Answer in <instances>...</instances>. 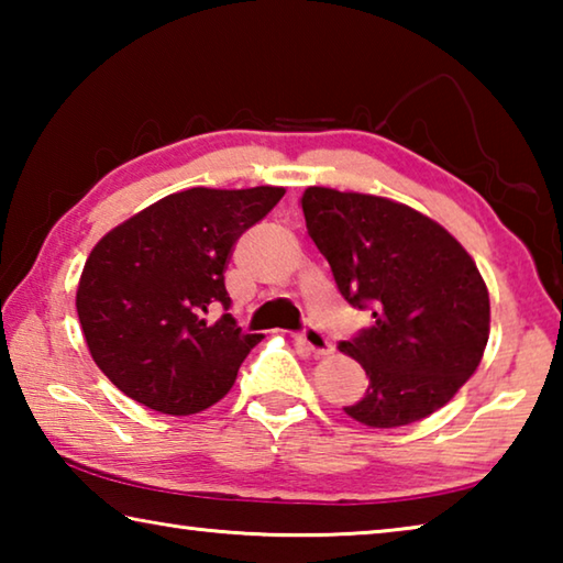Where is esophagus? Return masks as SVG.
Instances as JSON below:
<instances>
[{"instance_id":"esophagus-1","label":"esophagus","mask_w":563,"mask_h":563,"mask_svg":"<svg viewBox=\"0 0 563 563\" xmlns=\"http://www.w3.org/2000/svg\"><path fill=\"white\" fill-rule=\"evenodd\" d=\"M295 340H298L302 347H308V352H312V355H330V352H332V342L325 338V332L312 328V325H308L302 332H298Z\"/></svg>"}]
</instances>
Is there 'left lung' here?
I'll list each match as a JSON object with an SVG mask.
<instances>
[{"mask_svg": "<svg viewBox=\"0 0 563 563\" xmlns=\"http://www.w3.org/2000/svg\"><path fill=\"white\" fill-rule=\"evenodd\" d=\"M300 206L342 298L373 310V325L340 342L369 377L345 412L375 430L430 417L476 373L489 340V290L472 255L389 198L310 186Z\"/></svg>", "mask_w": 563, "mask_h": 563, "instance_id": "1", "label": "left lung"}]
</instances>
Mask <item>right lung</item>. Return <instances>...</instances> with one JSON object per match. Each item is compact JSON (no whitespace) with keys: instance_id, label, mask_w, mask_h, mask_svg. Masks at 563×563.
Wrapping results in <instances>:
<instances>
[{"instance_id":"add662e5","label":"right lung","mask_w":563,"mask_h":563,"mask_svg":"<svg viewBox=\"0 0 563 563\" xmlns=\"http://www.w3.org/2000/svg\"><path fill=\"white\" fill-rule=\"evenodd\" d=\"M285 196L278 186L188 188L131 216L93 245L76 312L93 362L123 395L164 415H196L228 395L263 335L231 312L225 265L247 228Z\"/></svg>"}]
</instances>
